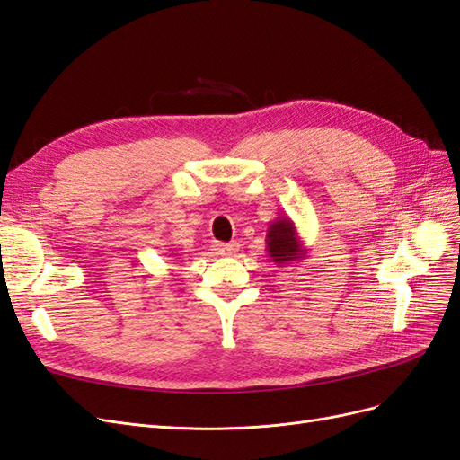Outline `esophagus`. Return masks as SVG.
<instances>
[{
  "label": "esophagus",
  "mask_w": 460,
  "mask_h": 460,
  "mask_svg": "<svg viewBox=\"0 0 460 460\" xmlns=\"http://www.w3.org/2000/svg\"><path fill=\"white\" fill-rule=\"evenodd\" d=\"M238 243H220V242H217V243H213V252L217 253V255H234L235 252H238Z\"/></svg>",
  "instance_id": "esophagus-1"
}]
</instances>
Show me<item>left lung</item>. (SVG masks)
Instances as JSON below:
<instances>
[{"mask_svg": "<svg viewBox=\"0 0 460 460\" xmlns=\"http://www.w3.org/2000/svg\"><path fill=\"white\" fill-rule=\"evenodd\" d=\"M267 253L276 267L301 262L309 249H305L303 240L296 228V222L288 215L276 217L267 230Z\"/></svg>", "mask_w": 460, "mask_h": 460, "instance_id": "obj_1", "label": "left lung"}]
</instances>
